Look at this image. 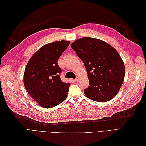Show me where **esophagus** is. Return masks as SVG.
I'll return each mask as SVG.
<instances>
[{"label": "esophagus", "mask_w": 146, "mask_h": 146, "mask_svg": "<svg viewBox=\"0 0 146 146\" xmlns=\"http://www.w3.org/2000/svg\"><path fill=\"white\" fill-rule=\"evenodd\" d=\"M78 80H79V78H78V77H77L76 79H74V81L77 82L78 81Z\"/></svg>", "instance_id": "34e87169"}]
</instances>
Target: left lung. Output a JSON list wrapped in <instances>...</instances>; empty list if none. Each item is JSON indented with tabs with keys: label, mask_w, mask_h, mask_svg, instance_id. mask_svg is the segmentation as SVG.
Returning a JSON list of instances; mask_svg holds the SVG:
<instances>
[{
	"label": "left lung",
	"mask_w": 146,
	"mask_h": 146,
	"mask_svg": "<svg viewBox=\"0 0 146 146\" xmlns=\"http://www.w3.org/2000/svg\"><path fill=\"white\" fill-rule=\"evenodd\" d=\"M71 48L86 69L90 84L84 93L87 98L104 102L116 96L124 79L125 66L115 48L90 37L77 39Z\"/></svg>",
	"instance_id": "obj_1"
}]
</instances>
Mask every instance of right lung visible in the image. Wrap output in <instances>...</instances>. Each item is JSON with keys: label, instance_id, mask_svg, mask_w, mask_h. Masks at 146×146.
<instances>
[{"label": "right lung", "instance_id": "obj_1", "mask_svg": "<svg viewBox=\"0 0 146 146\" xmlns=\"http://www.w3.org/2000/svg\"><path fill=\"white\" fill-rule=\"evenodd\" d=\"M69 41H58L43 46L31 57L24 74L28 93L43 108H52L68 97L70 83L63 82L58 58L69 45Z\"/></svg>", "mask_w": 146, "mask_h": 146}]
</instances>
